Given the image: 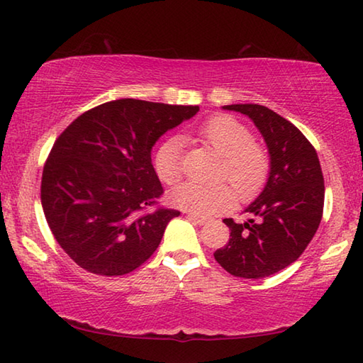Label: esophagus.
<instances>
[{"instance_id":"esophagus-1","label":"esophagus","mask_w":363,"mask_h":363,"mask_svg":"<svg viewBox=\"0 0 363 363\" xmlns=\"http://www.w3.org/2000/svg\"><path fill=\"white\" fill-rule=\"evenodd\" d=\"M186 218L189 221H193V223H196V225H204L207 221V218L199 217V215H196V213H189V212H186Z\"/></svg>"}]
</instances>
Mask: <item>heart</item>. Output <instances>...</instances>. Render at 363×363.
I'll return each instance as SVG.
<instances>
[{"instance_id":"heart-1","label":"heart","mask_w":363,"mask_h":363,"mask_svg":"<svg viewBox=\"0 0 363 363\" xmlns=\"http://www.w3.org/2000/svg\"><path fill=\"white\" fill-rule=\"evenodd\" d=\"M198 137L225 157L223 177L231 183L239 199H249L266 183L269 157L244 124L231 116L218 114L204 121ZM155 170L159 180L174 185L183 175V148L180 138H169L155 155ZM233 191L226 185H201L185 182L169 193V201L178 208L196 215H211L233 204Z\"/></svg>"}]
</instances>
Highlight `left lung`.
I'll return each instance as SVG.
<instances>
[{
	"mask_svg": "<svg viewBox=\"0 0 363 363\" xmlns=\"http://www.w3.org/2000/svg\"><path fill=\"white\" fill-rule=\"evenodd\" d=\"M223 110L249 116L269 152V175L263 191L245 208V223L225 218L230 242L213 257L230 274L262 279L300 258L313 240L323 212V175L319 157L296 127L257 104L226 105Z\"/></svg>",
	"mask_w": 363,
	"mask_h": 363,
	"instance_id": "obj_1",
	"label": "left lung"
}]
</instances>
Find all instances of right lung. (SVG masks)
Wrapping results in <instances>:
<instances>
[{
	"label": "right lung",
	"mask_w": 363,
	"mask_h": 363,
	"mask_svg": "<svg viewBox=\"0 0 363 363\" xmlns=\"http://www.w3.org/2000/svg\"><path fill=\"white\" fill-rule=\"evenodd\" d=\"M198 111L113 100L82 113L55 140L43 170L41 204L55 240L82 269L124 276L155 253L180 212H145L162 194L151 150Z\"/></svg>",
	"instance_id": "obj_1"
}]
</instances>
